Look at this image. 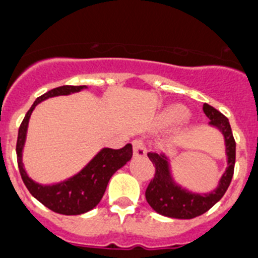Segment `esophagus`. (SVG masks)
Listing matches in <instances>:
<instances>
[{"label": "esophagus", "instance_id": "obj_1", "mask_svg": "<svg viewBox=\"0 0 258 258\" xmlns=\"http://www.w3.org/2000/svg\"><path fill=\"white\" fill-rule=\"evenodd\" d=\"M134 155L136 158H143L146 155V148L141 140L134 141Z\"/></svg>", "mask_w": 258, "mask_h": 258}]
</instances>
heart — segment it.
Returning a JSON list of instances; mask_svg holds the SVG:
<instances>
[{
    "label": "heart",
    "mask_w": 258,
    "mask_h": 258,
    "mask_svg": "<svg viewBox=\"0 0 258 258\" xmlns=\"http://www.w3.org/2000/svg\"><path fill=\"white\" fill-rule=\"evenodd\" d=\"M187 118V110L182 106H171L167 110H164L161 115V119L163 123L166 124H172V123H178V122H182Z\"/></svg>",
    "instance_id": "b5f03b06"
}]
</instances>
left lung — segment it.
<instances>
[{"label": "left lung", "instance_id": "1", "mask_svg": "<svg viewBox=\"0 0 258 258\" xmlns=\"http://www.w3.org/2000/svg\"><path fill=\"white\" fill-rule=\"evenodd\" d=\"M203 112L210 118V126L219 130L224 136L227 158L226 171L215 190L211 192H192L173 180L169 159L164 153H148V157L155 166V175L148 185L145 198L150 207L159 215L171 219H194L212 208L224 197L230 185L235 164V140L230 123L221 112L208 104H203Z\"/></svg>", "mask_w": 258, "mask_h": 258}]
</instances>
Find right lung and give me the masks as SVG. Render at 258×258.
Listing matches in <instances>:
<instances>
[{
	"instance_id": "add662e5",
	"label": "right lung",
	"mask_w": 258,
	"mask_h": 258,
	"mask_svg": "<svg viewBox=\"0 0 258 258\" xmlns=\"http://www.w3.org/2000/svg\"><path fill=\"white\" fill-rule=\"evenodd\" d=\"M83 89H87V87L86 86H61L39 96L25 114L20 124L19 134H18L16 155H18L20 175H22L25 186L37 201L60 215H82L96 207L103 198L110 177L118 169L122 168L132 157L131 144H127L122 149L117 150L104 148L77 175L57 184L41 185L28 176L24 169V164H23V149H24L25 138H27L29 118L34 108L48 97L71 95L74 92H80Z\"/></svg>"
}]
</instances>
